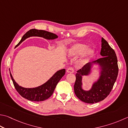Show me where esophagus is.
Instances as JSON below:
<instances>
[{"instance_id":"esophagus-1","label":"esophagus","mask_w":128,"mask_h":128,"mask_svg":"<svg viewBox=\"0 0 128 128\" xmlns=\"http://www.w3.org/2000/svg\"><path fill=\"white\" fill-rule=\"evenodd\" d=\"M67 72L68 73H74V68H73L72 66H69V68L67 69Z\"/></svg>"}]
</instances>
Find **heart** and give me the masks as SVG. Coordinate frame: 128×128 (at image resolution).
Masks as SVG:
<instances>
[{"mask_svg": "<svg viewBox=\"0 0 128 128\" xmlns=\"http://www.w3.org/2000/svg\"><path fill=\"white\" fill-rule=\"evenodd\" d=\"M87 45L83 44H77L72 47L70 50V52L73 55H77L82 54L86 50ZM94 54V50L92 48H89L86 50V56L87 58L90 57Z\"/></svg>", "mask_w": 128, "mask_h": 128, "instance_id": "obj_1", "label": "heart"}]
</instances>
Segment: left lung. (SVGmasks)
<instances>
[{
	"mask_svg": "<svg viewBox=\"0 0 128 128\" xmlns=\"http://www.w3.org/2000/svg\"><path fill=\"white\" fill-rule=\"evenodd\" d=\"M101 42L100 54L102 57L94 62H99L102 68L98 82L95 83L88 91L82 89V76L87 75L90 72V63L85 64L76 74L74 93L79 99L86 103L94 104L104 100L110 94L118 77L119 67L115 51L104 38H102Z\"/></svg>",
	"mask_w": 128,
	"mask_h": 128,
	"instance_id": "left-lung-1",
	"label": "left lung"
}]
</instances>
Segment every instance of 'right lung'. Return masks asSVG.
<instances>
[{"label":"right lung","instance_id":"right-lung-1","mask_svg":"<svg viewBox=\"0 0 128 128\" xmlns=\"http://www.w3.org/2000/svg\"><path fill=\"white\" fill-rule=\"evenodd\" d=\"M31 36L42 37V38L49 39V40L58 38V36L56 34H53L52 32L46 31L45 30L31 29L27 31L23 36L21 40L17 44V46L19 45L25 39ZM65 73H66V70L64 69L58 71L48 82L40 86L33 88H26L20 86L14 80L10 73V75L12 80L13 81L14 86L20 96L24 97V98H26L28 100L42 101L47 100L52 96L58 82L60 79L64 76Z\"/></svg>","mask_w":128,"mask_h":128}]
</instances>
